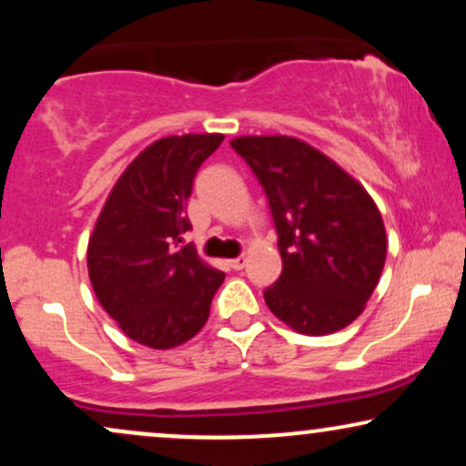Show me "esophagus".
I'll use <instances>...</instances> for the list:
<instances>
[{"mask_svg": "<svg viewBox=\"0 0 466 466\" xmlns=\"http://www.w3.org/2000/svg\"><path fill=\"white\" fill-rule=\"evenodd\" d=\"M245 265H248V258H245V256H238V258L229 260V267H232L234 271H240Z\"/></svg>", "mask_w": 466, "mask_h": 466, "instance_id": "obj_1", "label": "esophagus"}]
</instances>
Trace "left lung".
Wrapping results in <instances>:
<instances>
[{
  "label": "left lung",
  "instance_id": "1",
  "mask_svg": "<svg viewBox=\"0 0 466 466\" xmlns=\"http://www.w3.org/2000/svg\"><path fill=\"white\" fill-rule=\"evenodd\" d=\"M229 147L263 186L282 274L265 289L278 319L304 335L355 322L386 263L379 208L349 173L296 137L248 136Z\"/></svg>",
  "mask_w": 466,
  "mask_h": 466
}]
</instances>
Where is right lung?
Segmentation results:
<instances>
[{
    "label": "right lung",
    "instance_id": "right-lung-1",
    "mask_svg": "<svg viewBox=\"0 0 466 466\" xmlns=\"http://www.w3.org/2000/svg\"><path fill=\"white\" fill-rule=\"evenodd\" d=\"M221 142L217 133L170 136L144 148L117 179L89 238L96 298L148 349H175L199 333L226 278L181 245L192 181Z\"/></svg>",
    "mask_w": 466,
    "mask_h": 466
}]
</instances>
